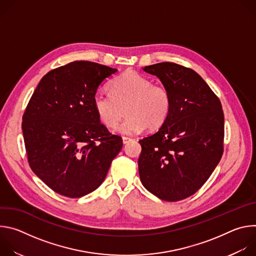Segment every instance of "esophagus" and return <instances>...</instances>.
I'll use <instances>...</instances> for the list:
<instances>
[{"mask_svg": "<svg viewBox=\"0 0 256 256\" xmlns=\"http://www.w3.org/2000/svg\"><path fill=\"white\" fill-rule=\"evenodd\" d=\"M132 140V138H128V136H122V142H124V144H128V142H130Z\"/></svg>", "mask_w": 256, "mask_h": 256, "instance_id": "34e87169", "label": "esophagus"}]
</instances>
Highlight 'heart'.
<instances>
[{
    "mask_svg": "<svg viewBox=\"0 0 256 256\" xmlns=\"http://www.w3.org/2000/svg\"><path fill=\"white\" fill-rule=\"evenodd\" d=\"M110 94L98 91L93 105L100 122L107 128L114 126L124 114L126 118L114 128L120 134L132 136L144 128L155 130L162 126L171 110L169 91L155 85L136 72H126L109 84Z\"/></svg>",
    "mask_w": 256,
    "mask_h": 256,
    "instance_id": "heart-1",
    "label": "heart"
}]
</instances>
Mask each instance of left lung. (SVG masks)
<instances>
[{"label":"left lung","mask_w":256,"mask_h":256,"mask_svg":"<svg viewBox=\"0 0 256 256\" xmlns=\"http://www.w3.org/2000/svg\"><path fill=\"white\" fill-rule=\"evenodd\" d=\"M142 70L160 79L172 104L159 130L138 140L140 179L163 200H184L204 184L222 158V104L190 68L165 62Z\"/></svg>","instance_id":"left-lung-1"}]
</instances>
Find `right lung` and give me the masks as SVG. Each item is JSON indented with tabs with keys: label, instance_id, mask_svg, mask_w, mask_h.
<instances>
[{
	"label": "right lung",
	"instance_id": "right-lung-1",
	"mask_svg": "<svg viewBox=\"0 0 256 256\" xmlns=\"http://www.w3.org/2000/svg\"><path fill=\"white\" fill-rule=\"evenodd\" d=\"M116 68L77 60L48 72L22 118L32 171L56 194L77 198L97 190L122 138L100 122L93 97Z\"/></svg>",
	"mask_w": 256,
	"mask_h": 256
}]
</instances>
